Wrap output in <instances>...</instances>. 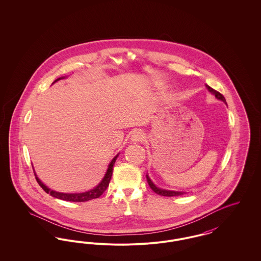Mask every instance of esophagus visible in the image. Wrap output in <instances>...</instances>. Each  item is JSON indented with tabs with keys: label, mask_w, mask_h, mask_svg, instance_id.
Here are the masks:
<instances>
[{
	"label": "esophagus",
	"mask_w": 261,
	"mask_h": 261,
	"mask_svg": "<svg viewBox=\"0 0 261 261\" xmlns=\"http://www.w3.org/2000/svg\"><path fill=\"white\" fill-rule=\"evenodd\" d=\"M131 141L134 142V143H140V142H143L145 136H144V133H142L141 131H135L134 133H132L131 135Z\"/></svg>",
	"instance_id": "obj_1"
}]
</instances>
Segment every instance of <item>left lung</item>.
<instances>
[{
    "label": "left lung",
    "instance_id": "1",
    "mask_svg": "<svg viewBox=\"0 0 261 261\" xmlns=\"http://www.w3.org/2000/svg\"><path fill=\"white\" fill-rule=\"evenodd\" d=\"M206 88H207V90L211 92V94H213V95L215 96V98H216V99H220V100H222V101H224V102L226 103V99H225V98H224L223 96H222L219 92L215 91L214 89H212V88L210 87L208 85H206ZM226 105H227V103H226ZM147 181H148V183H149L150 189H151L155 194L161 195V196H164V197H177V196H181V195L187 194L186 192L170 191V190H165V189L159 188V187H156L154 184H153V182L150 180L149 175H147Z\"/></svg>",
    "mask_w": 261,
    "mask_h": 261
}]
</instances>
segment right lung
<instances>
[{
    "label": "right lung",
    "instance_id": "1",
    "mask_svg": "<svg viewBox=\"0 0 261 261\" xmlns=\"http://www.w3.org/2000/svg\"><path fill=\"white\" fill-rule=\"evenodd\" d=\"M65 78L64 76L63 77H60L58 79H56L54 81V83H56L57 81L61 80ZM53 83V84H54ZM119 153H117L113 159H112V162H110L109 166H108V169H107V172L105 174L103 178L101 179V181L99 182V184L95 188H93L92 190L87 191V192H83V193H61V192H57V191H54V190H50V188L46 186L39 178L37 177V175L35 173V177H36V180H37L38 184L41 186V188L47 193V194H50L51 197L54 198H57V199H62V200H68V201H78V202H81V201H87V200H91V199H97L100 197L102 195V193L107 190V188L109 187L110 184V181L112 179V169H113V165H114V162H116V159L118 158Z\"/></svg>",
    "mask_w": 261,
    "mask_h": 261
}]
</instances>
